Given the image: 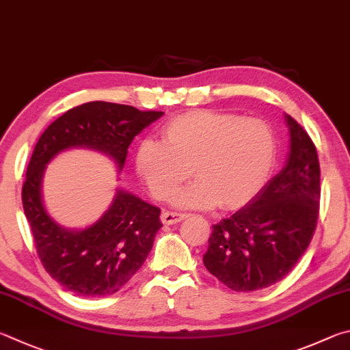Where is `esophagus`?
Returning a JSON list of instances; mask_svg holds the SVG:
<instances>
[{
  "label": "esophagus",
  "mask_w": 350,
  "mask_h": 350,
  "mask_svg": "<svg viewBox=\"0 0 350 350\" xmlns=\"http://www.w3.org/2000/svg\"><path fill=\"white\" fill-rule=\"evenodd\" d=\"M187 218V213H181V212H170V211H164L161 213V221L164 224H176L183 221V219Z\"/></svg>",
  "instance_id": "esophagus-1"
}]
</instances>
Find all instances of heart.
<instances>
[{
    "label": "heart",
    "mask_w": 350,
    "mask_h": 350,
    "mask_svg": "<svg viewBox=\"0 0 350 350\" xmlns=\"http://www.w3.org/2000/svg\"><path fill=\"white\" fill-rule=\"evenodd\" d=\"M163 144L146 139L135 153V169L157 200L174 197L193 176L198 181L176 197L183 206L217 204L226 211L250 203L277 161V135L260 118L217 110H192L161 129Z\"/></svg>",
    "instance_id": "1"
}]
</instances>
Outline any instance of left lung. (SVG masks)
I'll use <instances>...</instances> for the list:
<instances>
[{"label":"left lung","instance_id":"1","mask_svg":"<svg viewBox=\"0 0 350 350\" xmlns=\"http://www.w3.org/2000/svg\"><path fill=\"white\" fill-rule=\"evenodd\" d=\"M291 152L247 206L213 226L204 266L235 292L283 280L308 249L320 212V161L309 133L286 115Z\"/></svg>","mask_w":350,"mask_h":350}]
</instances>
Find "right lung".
Instances as JSON below:
<instances>
[{"label":"right lung","mask_w":350,"mask_h":350,"mask_svg":"<svg viewBox=\"0 0 350 350\" xmlns=\"http://www.w3.org/2000/svg\"><path fill=\"white\" fill-rule=\"evenodd\" d=\"M163 112L126 104L90 101L67 110L36 143L23 185V207L36 254L51 277L79 297L118 292L143 266L163 228L158 207L118 191L109 211L84 230H66L47 215L41 200L46 164L70 147H90L115 159L121 170L127 149Z\"/></svg>","instance_id":"1"}]
</instances>
